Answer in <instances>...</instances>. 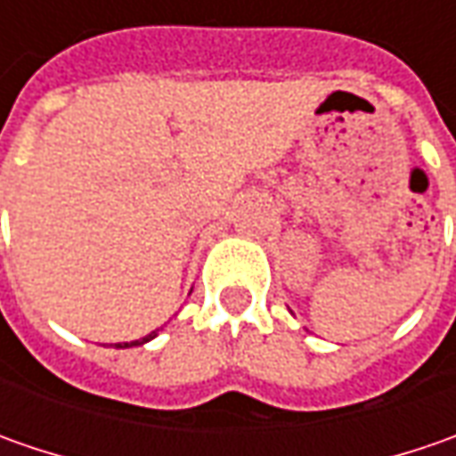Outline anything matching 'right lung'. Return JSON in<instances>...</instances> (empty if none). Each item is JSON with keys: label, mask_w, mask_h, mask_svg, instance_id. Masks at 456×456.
I'll return each instance as SVG.
<instances>
[{"label": "right lung", "mask_w": 456, "mask_h": 456, "mask_svg": "<svg viewBox=\"0 0 456 456\" xmlns=\"http://www.w3.org/2000/svg\"><path fill=\"white\" fill-rule=\"evenodd\" d=\"M151 338H157V332H151V335H147V338H142V340H134L132 345H144V342H150ZM132 345H129V342H124V345H121V342H118V345H116V347H132Z\"/></svg>", "instance_id": "right-lung-1"}]
</instances>
